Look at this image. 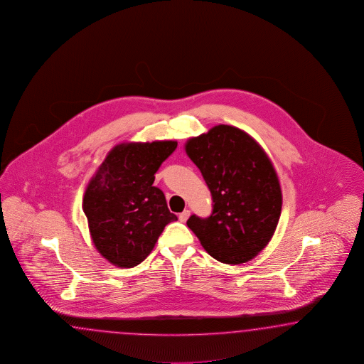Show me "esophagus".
Returning a JSON list of instances; mask_svg holds the SVG:
<instances>
[{"mask_svg": "<svg viewBox=\"0 0 364 364\" xmlns=\"http://www.w3.org/2000/svg\"><path fill=\"white\" fill-rule=\"evenodd\" d=\"M188 216H190V211L185 210V211H182V213L179 214V220H181V222H186L187 219H188Z\"/></svg>", "mask_w": 364, "mask_h": 364, "instance_id": "1", "label": "esophagus"}]
</instances>
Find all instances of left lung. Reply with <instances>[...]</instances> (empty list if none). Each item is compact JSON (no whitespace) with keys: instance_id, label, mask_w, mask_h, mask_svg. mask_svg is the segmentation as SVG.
I'll list each match as a JSON object with an SVG mask.
<instances>
[{"instance_id":"8db88e82","label":"left lung","mask_w":364,"mask_h":364,"mask_svg":"<svg viewBox=\"0 0 364 364\" xmlns=\"http://www.w3.org/2000/svg\"><path fill=\"white\" fill-rule=\"evenodd\" d=\"M185 150L214 202L208 218H188V228L215 260L233 265L252 260L270 242L282 207L269 157L248 133L223 124L188 139Z\"/></svg>"}]
</instances>
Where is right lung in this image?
Wrapping results in <instances>:
<instances>
[{"label":"right lung","mask_w":364,"mask_h":364,"mask_svg":"<svg viewBox=\"0 0 364 364\" xmlns=\"http://www.w3.org/2000/svg\"><path fill=\"white\" fill-rule=\"evenodd\" d=\"M176 148L177 141L116 145L91 178L84 214L96 250L113 265H139L165 225L177 220L162 190L153 186L154 174Z\"/></svg>","instance_id":"add662e5"}]
</instances>
